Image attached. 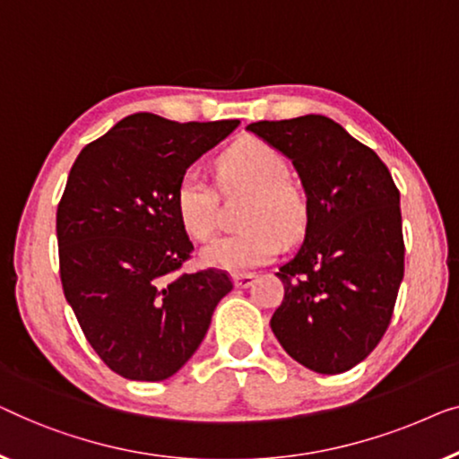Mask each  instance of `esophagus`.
<instances>
[{
	"label": "esophagus",
	"mask_w": 459,
	"mask_h": 459,
	"mask_svg": "<svg viewBox=\"0 0 459 459\" xmlns=\"http://www.w3.org/2000/svg\"><path fill=\"white\" fill-rule=\"evenodd\" d=\"M232 279H235V285H237L238 289H247V287L254 285L255 274H254V273H238V274L232 276Z\"/></svg>",
	"instance_id": "esophagus-1"
}]
</instances>
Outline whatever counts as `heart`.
Listing matches in <instances>:
<instances>
[{
  "instance_id": "1",
  "label": "heart",
  "mask_w": 459,
  "mask_h": 459,
  "mask_svg": "<svg viewBox=\"0 0 459 459\" xmlns=\"http://www.w3.org/2000/svg\"><path fill=\"white\" fill-rule=\"evenodd\" d=\"M224 189L249 191L241 216L243 227L216 238L204 249L208 266L230 273L255 268L281 251L282 235L295 238L307 227L309 205L299 186L289 180V162L260 139H245L218 160ZM178 221L197 241L216 232V193L195 168L180 177L174 191Z\"/></svg>"
}]
</instances>
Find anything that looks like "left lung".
<instances>
[{"mask_svg":"<svg viewBox=\"0 0 459 459\" xmlns=\"http://www.w3.org/2000/svg\"><path fill=\"white\" fill-rule=\"evenodd\" d=\"M247 131L291 160L309 205L301 247L276 273L285 297L273 333L309 370H351L389 328L403 281L399 189L383 160L326 116Z\"/></svg>","mask_w":459,"mask_h":459,"instance_id":"1","label":"left lung"}]
</instances>
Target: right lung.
I'll return each instance as SVG.
<instances>
[{"label":"right lung","mask_w":459,"mask_h":459,"mask_svg":"<svg viewBox=\"0 0 459 459\" xmlns=\"http://www.w3.org/2000/svg\"><path fill=\"white\" fill-rule=\"evenodd\" d=\"M237 125L131 114L70 168L56 214L62 289L89 345L128 380L178 372L232 289L224 270L178 274L193 243L174 191Z\"/></svg>","instance_id":"right-lung-1"}]
</instances>
